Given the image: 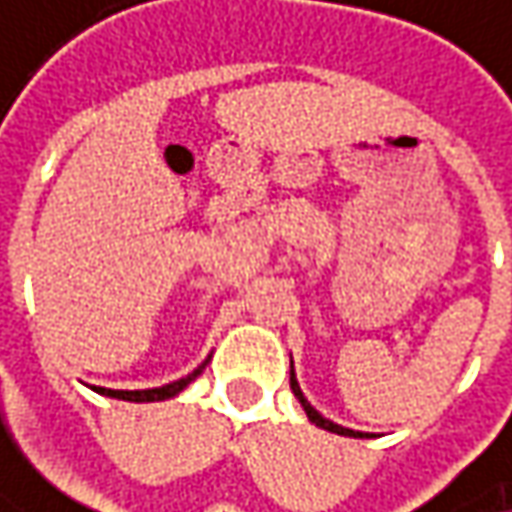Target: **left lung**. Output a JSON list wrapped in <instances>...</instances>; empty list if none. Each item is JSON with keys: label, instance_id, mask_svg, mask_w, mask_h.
Instances as JSON below:
<instances>
[{"label": "left lung", "instance_id": "left-lung-1", "mask_svg": "<svg viewBox=\"0 0 512 512\" xmlns=\"http://www.w3.org/2000/svg\"><path fill=\"white\" fill-rule=\"evenodd\" d=\"M291 393L300 399V405H303V411H306V417H309L317 428H323V431H332V434H344V437H370V434H361V431H352V428H344V425H338V422L326 420L320 411H314V405H311L309 399L303 396V390H300V382H297V373H294V361H291Z\"/></svg>", "mask_w": 512, "mask_h": 512}]
</instances>
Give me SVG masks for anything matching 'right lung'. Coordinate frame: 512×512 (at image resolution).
<instances>
[{
	"mask_svg": "<svg viewBox=\"0 0 512 512\" xmlns=\"http://www.w3.org/2000/svg\"><path fill=\"white\" fill-rule=\"evenodd\" d=\"M206 361H209V358H206ZM206 361H203L201 367H195L189 376H183V379H177V382L171 384H163V387H148V390H110V387H95V393L110 396V399H125V402H165V399L177 396L186 384L195 382L203 373Z\"/></svg>",
	"mask_w": 512,
	"mask_h": 512,
	"instance_id": "1",
	"label": "right lung"
}]
</instances>
